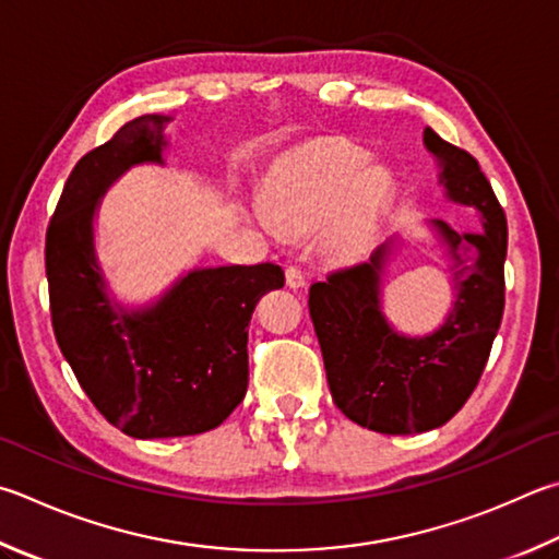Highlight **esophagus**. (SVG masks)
<instances>
[{"mask_svg":"<svg viewBox=\"0 0 559 559\" xmlns=\"http://www.w3.org/2000/svg\"><path fill=\"white\" fill-rule=\"evenodd\" d=\"M286 286L293 288V290L306 286V276H302V271L298 266H288L286 269Z\"/></svg>","mask_w":559,"mask_h":559,"instance_id":"obj_1","label":"esophagus"}]
</instances>
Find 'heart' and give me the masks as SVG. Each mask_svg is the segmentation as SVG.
I'll use <instances>...</instances> for the list:
<instances>
[{"label": "heart", "mask_w": 559, "mask_h": 559, "mask_svg": "<svg viewBox=\"0 0 559 559\" xmlns=\"http://www.w3.org/2000/svg\"><path fill=\"white\" fill-rule=\"evenodd\" d=\"M367 154L344 141H318L283 158L247 217L263 235H308L320 227V249L332 261L361 259L391 207L393 178L368 166Z\"/></svg>", "instance_id": "heart-1"}]
</instances>
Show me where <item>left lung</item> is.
I'll use <instances>...</instances> for the list:
<instances>
[{
  "label": "left lung",
  "mask_w": 559,
  "mask_h": 559,
  "mask_svg": "<svg viewBox=\"0 0 559 559\" xmlns=\"http://www.w3.org/2000/svg\"><path fill=\"white\" fill-rule=\"evenodd\" d=\"M423 144L440 166L448 200L474 207L481 231H454L432 222L448 249L454 302L438 330L408 337L383 312L381 286L391 247L367 263L330 273L310 286V318L318 334L332 401L361 428L383 435L435 430L469 399L489 359L503 314L506 215L476 158L428 127Z\"/></svg>",
  "instance_id": "obj_1"
}]
</instances>
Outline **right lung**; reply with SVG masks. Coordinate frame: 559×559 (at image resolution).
I'll return each instance as SVG.
<instances>
[{
  "mask_svg": "<svg viewBox=\"0 0 559 559\" xmlns=\"http://www.w3.org/2000/svg\"><path fill=\"white\" fill-rule=\"evenodd\" d=\"M170 117L127 121L78 160L46 231V276L58 347L87 399L129 438L158 440L217 428L249 383V322L283 288L281 266L192 269L144 308L109 296L95 251V215L131 166H164Z\"/></svg>",
  "mask_w": 559,
  "mask_h": 559,
  "instance_id": "right-lung-1",
  "label": "right lung"
}]
</instances>
